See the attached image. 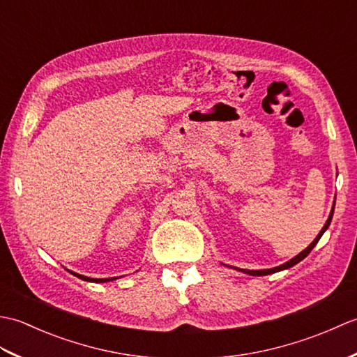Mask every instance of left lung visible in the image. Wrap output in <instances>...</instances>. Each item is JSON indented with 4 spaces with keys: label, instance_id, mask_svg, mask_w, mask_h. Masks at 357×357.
I'll return each mask as SVG.
<instances>
[{
    "label": "left lung",
    "instance_id": "1",
    "mask_svg": "<svg viewBox=\"0 0 357 357\" xmlns=\"http://www.w3.org/2000/svg\"><path fill=\"white\" fill-rule=\"evenodd\" d=\"M333 211H335V206H333V210H331V213H330V216H328V219H327V222H325L324 229L321 230L319 234H317L316 239L304 250V252H301L298 256H294L293 259H290L288 262H285V264H282V265H279V267H275V268H268V270H241V271H244V273H247V275H252V276H265V275H271V273H276V271H280V270L290 268V267H293V265L301 262L302 259H305V257L308 256V253L312 252V250L314 248V245L317 244V242H319V239H321V236L324 234V231L328 229V225H330V222H331V218H333Z\"/></svg>",
    "mask_w": 357,
    "mask_h": 357
}]
</instances>
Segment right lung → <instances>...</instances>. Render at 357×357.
<instances>
[{
	"label": "right lung",
	"instance_id": "add662e5",
	"mask_svg": "<svg viewBox=\"0 0 357 357\" xmlns=\"http://www.w3.org/2000/svg\"><path fill=\"white\" fill-rule=\"evenodd\" d=\"M72 273H73V271H72ZM73 275L77 276V278H79V279H82V280H89V282H109V280L116 279V278H109V279H92V278H87V276L78 275V273H73Z\"/></svg>",
	"mask_w": 357,
	"mask_h": 357
}]
</instances>
